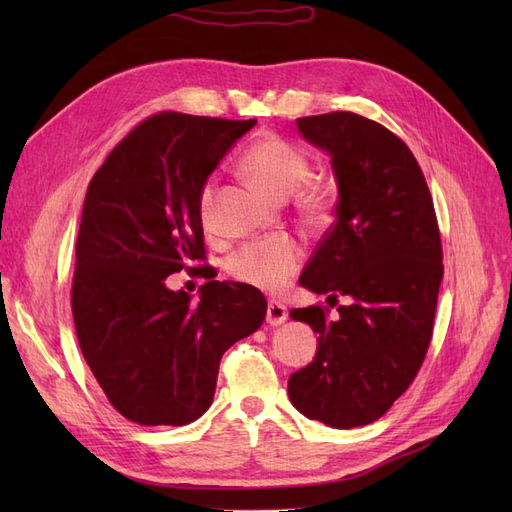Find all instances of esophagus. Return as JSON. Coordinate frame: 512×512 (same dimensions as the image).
Listing matches in <instances>:
<instances>
[{
    "label": "esophagus",
    "mask_w": 512,
    "mask_h": 512,
    "mask_svg": "<svg viewBox=\"0 0 512 512\" xmlns=\"http://www.w3.org/2000/svg\"><path fill=\"white\" fill-rule=\"evenodd\" d=\"M286 318H288L286 305H282L280 301H269V305H267V322L271 324V327H277V324L286 322Z\"/></svg>",
    "instance_id": "esophagus-1"
}]
</instances>
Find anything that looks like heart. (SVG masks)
Here are the masks:
<instances>
[{
	"instance_id": "b5f03b06",
	"label": "heart",
	"mask_w": 512,
	"mask_h": 512,
	"mask_svg": "<svg viewBox=\"0 0 512 512\" xmlns=\"http://www.w3.org/2000/svg\"><path fill=\"white\" fill-rule=\"evenodd\" d=\"M243 173L250 177L262 192L273 198H288L297 192L309 177V160L301 149L286 143L275 134H265L254 141L241 158ZM305 211L316 220H324L331 213L327 194H312L305 200ZM198 213L205 226L213 218V181L209 179L198 196ZM303 245L288 235H273L245 243L230 258V273L237 280L262 288L280 290L303 265Z\"/></svg>"
}]
</instances>
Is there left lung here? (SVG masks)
I'll return each instance as SVG.
<instances>
[{
    "instance_id": "8db88e82",
    "label": "left lung",
    "mask_w": 512,
    "mask_h": 512,
    "mask_svg": "<svg viewBox=\"0 0 512 512\" xmlns=\"http://www.w3.org/2000/svg\"><path fill=\"white\" fill-rule=\"evenodd\" d=\"M305 141L331 156L335 222L299 284L329 307L292 309L318 333V352L288 380L292 406L335 429L378 421L421 369L444 275L436 209L408 145L350 111L297 119ZM333 307V305H331Z\"/></svg>"
}]
</instances>
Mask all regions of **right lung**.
Here are the masks:
<instances>
[{
    "label": "right lung",
    "mask_w": 512,
    "mask_h": 512,
    "mask_svg": "<svg viewBox=\"0 0 512 512\" xmlns=\"http://www.w3.org/2000/svg\"><path fill=\"white\" fill-rule=\"evenodd\" d=\"M256 119L158 113L89 181L72 277L74 329L111 406L138 425H188L213 401L222 354L267 316L254 286L213 280L198 196ZM179 270L210 282L201 301L165 286Z\"/></svg>",
    "instance_id": "obj_1"
}]
</instances>
